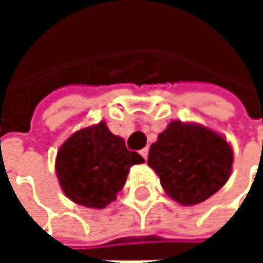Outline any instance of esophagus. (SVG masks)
<instances>
[{
	"instance_id": "obj_1",
	"label": "esophagus",
	"mask_w": 263,
	"mask_h": 263,
	"mask_svg": "<svg viewBox=\"0 0 263 263\" xmlns=\"http://www.w3.org/2000/svg\"><path fill=\"white\" fill-rule=\"evenodd\" d=\"M140 154H141V157H143L144 160H147V155H149V149H147V147H144V149H141V151H140Z\"/></svg>"
}]
</instances>
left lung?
I'll use <instances>...</instances> for the list:
<instances>
[{"instance_id": "left-lung-1", "label": "left lung", "mask_w": 263, "mask_h": 263, "mask_svg": "<svg viewBox=\"0 0 263 263\" xmlns=\"http://www.w3.org/2000/svg\"><path fill=\"white\" fill-rule=\"evenodd\" d=\"M147 164L172 199L193 205L227 183L233 151L226 138L209 128L174 120L151 146Z\"/></svg>"}]
</instances>
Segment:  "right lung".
<instances>
[{"mask_svg": "<svg viewBox=\"0 0 263 263\" xmlns=\"http://www.w3.org/2000/svg\"><path fill=\"white\" fill-rule=\"evenodd\" d=\"M143 157L100 122L74 132L59 149L56 174L64 193L76 204L103 209L123 189L134 164Z\"/></svg>", "mask_w": 263, "mask_h": 263, "instance_id": "1", "label": "right lung"}]
</instances>
